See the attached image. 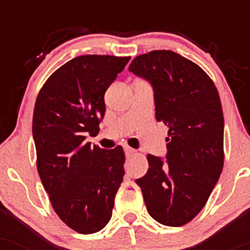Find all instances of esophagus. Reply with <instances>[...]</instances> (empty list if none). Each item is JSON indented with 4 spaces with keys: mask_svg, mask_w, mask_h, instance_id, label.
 <instances>
[{
    "mask_svg": "<svg viewBox=\"0 0 250 250\" xmlns=\"http://www.w3.org/2000/svg\"><path fill=\"white\" fill-rule=\"evenodd\" d=\"M125 155H127V156H132V155H134V153L137 152V151H135L134 148L129 147V146H125Z\"/></svg>",
    "mask_w": 250,
    "mask_h": 250,
    "instance_id": "obj_1",
    "label": "esophagus"
}]
</instances>
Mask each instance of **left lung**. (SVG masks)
I'll return each instance as SVG.
<instances>
[{
  "instance_id": "8db88e82",
  "label": "left lung",
  "mask_w": 250,
  "mask_h": 250,
  "mask_svg": "<svg viewBox=\"0 0 250 250\" xmlns=\"http://www.w3.org/2000/svg\"><path fill=\"white\" fill-rule=\"evenodd\" d=\"M128 70L151 83L156 120L169 128L166 158L147 155V173L135 183L156 221L183 226L206 206L224 167L218 89L197 64L172 50L141 54Z\"/></svg>"
}]
</instances>
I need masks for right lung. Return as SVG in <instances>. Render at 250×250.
Returning <instances> with one entry per match:
<instances>
[{
    "instance_id": "obj_1",
    "label": "right lung",
    "mask_w": 250,
    "mask_h": 250,
    "mask_svg": "<svg viewBox=\"0 0 250 250\" xmlns=\"http://www.w3.org/2000/svg\"><path fill=\"white\" fill-rule=\"evenodd\" d=\"M129 59L74 58L50 75L35 103L37 170L55 213L78 233H94L106 226L123 181V148L105 150L85 138L99 133L105 92Z\"/></svg>"
}]
</instances>
